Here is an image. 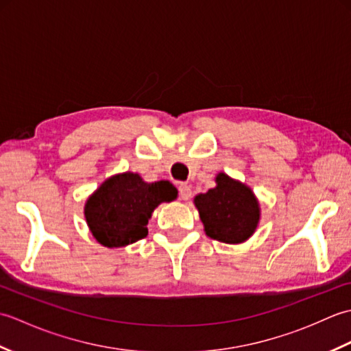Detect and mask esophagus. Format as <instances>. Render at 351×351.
<instances>
[{"label":"esophagus","mask_w":351,"mask_h":351,"mask_svg":"<svg viewBox=\"0 0 351 351\" xmlns=\"http://www.w3.org/2000/svg\"><path fill=\"white\" fill-rule=\"evenodd\" d=\"M180 195L184 200H189L191 197V189L189 187L187 184H181L180 185Z\"/></svg>","instance_id":"obj_1"}]
</instances>
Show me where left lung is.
Wrapping results in <instances>:
<instances>
[{
	"label": "left lung",
	"mask_w": 351,
	"mask_h": 351,
	"mask_svg": "<svg viewBox=\"0 0 351 351\" xmlns=\"http://www.w3.org/2000/svg\"><path fill=\"white\" fill-rule=\"evenodd\" d=\"M205 234L226 244H240L255 234L261 220L259 200L249 185L219 171L215 187L195 197Z\"/></svg>",
	"instance_id": "obj_1"
}]
</instances>
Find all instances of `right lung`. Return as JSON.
Here are the masks:
<instances>
[{"label":"right lung","instance_id":"obj_1","mask_svg":"<svg viewBox=\"0 0 351 351\" xmlns=\"http://www.w3.org/2000/svg\"><path fill=\"white\" fill-rule=\"evenodd\" d=\"M176 197L178 190L169 181L146 182L138 173L123 171L107 178L87 197L84 219L104 247H125L147 235L156 206Z\"/></svg>","mask_w":351,"mask_h":351}]
</instances>
